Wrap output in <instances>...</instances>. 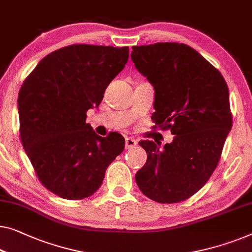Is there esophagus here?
Here are the masks:
<instances>
[{
    "instance_id": "34e87169",
    "label": "esophagus",
    "mask_w": 252,
    "mask_h": 252,
    "mask_svg": "<svg viewBox=\"0 0 252 252\" xmlns=\"http://www.w3.org/2000/svg\"><path fill=\"white\" fill-rule=\"evenodd\" d=\"M125 143H126V149H132V148L135 147V145L137 144V142L135 141L134 138H132V137H126Z\"/></svg>"
}]
</instances>
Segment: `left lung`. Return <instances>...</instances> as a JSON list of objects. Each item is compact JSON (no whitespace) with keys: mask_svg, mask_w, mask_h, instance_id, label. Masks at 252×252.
Masks as SVG:
<instances>
[{"mask_svg":"<svg viewBox=\"0 0 252 252\" xmlns=\"http://www.w3.org/2000/svg\"><path fill=\"white\" fill-rule=\"evenodd\" d=\"M132 49L135 67L155 89L151 119L175 135L162 149L153 141L138 142L148 159L135 181L153 201H184L216 169L232 128L227 84L218 69L187 44L155 43Z\"/></svg>","mask_w":252,"mask_h":252,"instance_id":"left-lung-1","label":"left lung"}]
</instances>
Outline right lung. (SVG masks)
<instances>
[{"label": "right lung", "mask_w": 252, "mask_h": 252, "mask_svg": "<svg viewBox=\"0 0 252 252\" xmlns=\"http://www.w3.org/2000/svg\"><path fill=\"white\" fill-rule=\"evenodd\" d=\"M128 46L74 44L47 54L18 95L20 140L38 180L54 194L81 200L95 193L125 148L117 132L99 136L86 124L128 61Z\"/></svg>", "instance_id": "obj_1"}]
</instances>
